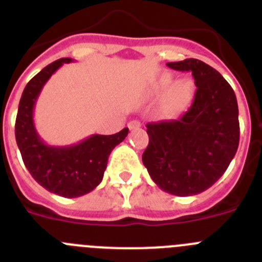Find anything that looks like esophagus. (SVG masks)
<instances>
[{
  "mask_svg": "<svg viewBox=\"0 0 262 262\" xmlns=\"http://www.w3.org/2000/svg\"><path fill=\"white\" fill-rule=\"evenodd\" d=\"M140 126H141V123L139 121H131L128 123V128L129 129H138Z\"/></svg>",
  "mask_w": 262,
  "mask_h": 262,
  "instance_id": "esophagus-1",
  "label": "esophagus"
}]
</instances>
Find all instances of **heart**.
I'll return each instance as SVG.
<instances>
[{
  "instance_id": "heart-1",
  "label": "heart",
  "mask_w": 262,
  "mask_h": 262,
  "mask_svg": "<svg viewBox=\"0 0 262 262\" xmlns=\"http://www.w3.org/2000/svg\"><path fill=\"white\" fill-rule=\"evenodd\" d=\"M165 93L164 98L160 104V114L165 118H172L188 107L191 104L195 84L191 78H182L174 83V75L171 73H164L158 76L153 85L155 93Z\"/></svg>"
}]
</instances>
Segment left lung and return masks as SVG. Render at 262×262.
Returning a JSON list of instances; mask_svg holds the SVG:
<instances>
[{
    "label": "left lung",
    "mask_w": 262,
    "mask_h": 262,
    "mask_svg": "<svg viewBox=\"0 0 262 262\" xmlns=\"http://www.w3.org/2000/svg\"><path fill=\"white\" fill-rule=\"evenodd\" d=\"M192 71L198 87L191 107L175 121L148 123L143 164L162 191L192 196L224 175L239 145V110L234 90L209 64L195 58L169 62Z\"/></svg>",
    "instance_id": "8db88e82"
}]
</instances>
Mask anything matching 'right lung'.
<instances>
[{
	"label": "right lung",
	"mask_w": 262,
	"mask_h": 262,
	"mask_svg": "<svg viewBox=\"0 0 262 262\" xmlns=\"http://www.w3.org/2000/svg\"><path fill=\"white\" fill-rule=\"evenodd\" d=\"M70 62H73L71 58L54 61L28 81L19 101L15 139L32 178L49 192L73 199L93 191L101 183L107 158L128 135V128L114 135L96 134L67 147H54L42 141L33 122L36 101L50 76L62 64Z\"/></svg>",
	"instance_id": "add662e5"
}]
</instances>
